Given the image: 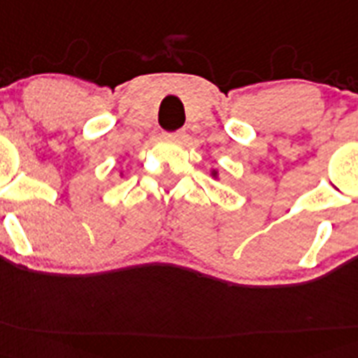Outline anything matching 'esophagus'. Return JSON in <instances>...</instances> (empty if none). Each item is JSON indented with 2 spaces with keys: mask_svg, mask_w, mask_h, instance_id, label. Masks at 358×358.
Wrapping results in <instances>:
<instances>
[{
  "mask_svg": "<svg viewBox=\"0 0 358 358\" xmlns=\"http://www.w3.org/2000/svg\"><path fill=\"white\" fill-rule=\"evenodd\" d=\"M166 138H169V141H175V142H182L183 138H185V131H183V129H180V131H175V133H166Z\"/></svg>",
  "mask_w": 358,
  "mask_h": 358,
  "instance_id": "obj_1",
  "label": "esophagus"
}]
</instances>
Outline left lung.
Wrapping results in <instances>:
<instances>
[{
  "label": "left lung",
  "instance_id": "left-lung-1",
  "mask_svg": "<svg viewBox=\"0 0 358 358\" xmlns=\"http://www.w3.org/2000/svg\"><path fill=\"white\" fill-rule=\"evenodd\" d=\"M210 176H213L214 180H217V178H220V173H217L216 169H210Z\"/></svg>",
  "mask_w": 358,
  "mask_h": 358
}]
</instances>
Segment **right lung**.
<instances>
[{
  "mask_svg": "<svg viewBox=\"0 0 358 358\" xmlns=\"http://www.w3.org/2000/svg\"><path fill=\"white\" fill-rule=\"evenodd\" d=\"M120 176H124V173H120Z\"/></svg>",
  "mask_w": 358,
  "mask_h": 358,
  "instance_id": "obj_1",
  "label": "right lung"
}]
</instances>
